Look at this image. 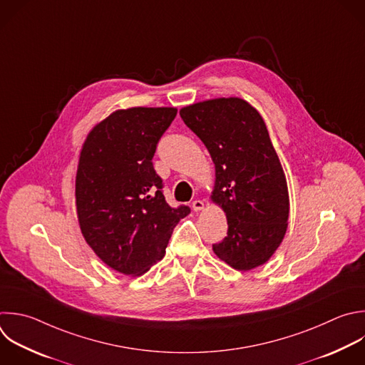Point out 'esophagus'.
Masks as SVG:
<instances>
[{"instance_id": "34e87169", "label": "esophagus", "mask_w": 365, "mask_h": 365, "mask_svg": "<svg viewBox=\"0 0 365 365\" xmlns=\"http://www.w3.org/2000/svg\"><path fill=\"white\" fill-rule=\"evenodd\" d=\"M192 207H193L195 212H200V210H203L205 203H203L202 200H193V202H192Z\"/></svg>"}]
</instances>
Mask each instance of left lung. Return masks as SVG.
Here are the masks:
<instances>
[{
    "instance_id": "1",
    "label": "left lung",
    "mask_w": 365,
    "mask_h": 365,
    "mask_svg": "<svg viewBox=\"0 0 365 365\" xmlns=\"http://www.w3.org/2000/svg\"><path fill=\"white\" fill-rule=\"evenodd\" d=\"M179 113L215 165L210 200L226 215L227 236L213 252L236 271L264 265L287 233L289 193L262 115L240 97L197 101Z\"/></svg>"
}]
</instances>
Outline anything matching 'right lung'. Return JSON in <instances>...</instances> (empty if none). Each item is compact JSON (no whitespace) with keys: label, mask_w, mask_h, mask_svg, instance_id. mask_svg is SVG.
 I'll list each match as a JSON object with an SVG mask.
<instances>
[{"label":"right lung","mask_w":365,"mask_h":365,"mask_svg":"<svg viewBox=\"0 0 365 365\" xmlns=\"http://www.w3.org/2000/svg\"><path fill=\"white\" fill-rule=\"evenodd\" d=\"M176 107L118 108L88 132L77 163L81 235L111 269L140 277L159 262L187 206L173 209L153 169L156 145Z\"/></svg>","instance_id":"1"}]
</instances>
